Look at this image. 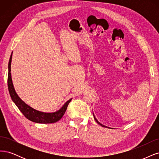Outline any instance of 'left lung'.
<instances>
[{"mask_svg":"<svg viewBox=\"0 0 159 159\" xmlns=\"http://www.w3.org/2000/svg\"><path fill=\"white\" fill-rule=\"evenodd\" d=\"M94 120H96V121L97 123H98V124L99 125H101V126H102V127H107L106 126H105V125H102V124H100V123L99 121H98V120H96V119L95 118V117H94Z\"/></svg>","mask_w":159,"mask_h":159,"instance_id":"1","label":"left lung"}]
</instances>
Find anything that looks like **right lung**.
Instances as JSON below:
<instances>
[{"label":"right lung","instance_id":"obj_1","mask_svg":"<svg viewBox=\"0 0 159 159\" xmlns=\"http://www.w3.org/2000/svg\"><path fill=\"white\" fill-rule=\"evenodd\" d=\"M12 61V55L10 57L9 63H8V88L10 95H11L12 101L14 102L15 104L17 106L20 111L22 112L24 116L26 118L30 121L35 123H39V124H53V123L57 122L60 120L63 116L67 108V106L69 102L72 99L68 100L64 106L61 108L54 113H43L39 111L35 110L31 107L28 106L26 104L20 99L16 93L15 92L14 89V86L12 84L11 73V65Z\"/></svg>","mask_w":159,"mask_h":159}]
</instances>
